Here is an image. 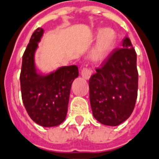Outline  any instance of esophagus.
I'll return each mask as SVG.
<instances>
[{
  "mask_svg": "<svg viewBox=\"0 0 159 159\" xmlns=\"http://www.w3.org/2000/svg\"><path fill=\"white\" fill-rule=\"evenodd\" d=\"M92 75V71L91 69H89L87 67H84L81 71V76L85 80H89L90 77Z\"/></svg>",
  "mask_w": 159,
  "mask_h": 159,
  "instance_id": "obj_1",
  "label": "esophagus"
}]
</instances>
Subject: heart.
I'll use <instances>...</instances> for the list:
<instances>
[{"label": "heart", "mask_w": 159, "mask_h": 159, "mask_svg": "<svg viewBox=\"0 0 159 159\" xmlns=\"http://www.w3.org/2000/svg\"><path fill=\"white\" fill-rule=\"evenodd\" d=\"M95 36L98 39L96 44L92 48L91 56L93 61L102 62L112 52L116 41V35L110 28H98L95 30Z\"/></svg>", "instance_id": "heart-1"}]
</instances>
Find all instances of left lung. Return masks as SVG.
Segmentation results:
<instances>
[{"label": "left lung", "mask_w": 159, "mask_h": 159, "mask_svg": "<svg viewBox=\"0 0 159 159\" xmlns=\"http://www.w3.org/2000/svg\"><path fill=\"white\" fill-rule=\"evenodd\" d=\"M89 80L90 103L97 121L118 126L131 116L138 92L137 55L126 38Z\"/></svg>", "instance_id": "obj_1"}]
</instances>
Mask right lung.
<instances>
[{
	"label": "right lung",
	"mask_w": 159,
	"mask_h": 159,
	"mask_svg": "<svg viewBox=\"0 0 159 159\" xmlns=\"http://www.w3.org/2000/svg\"><path fill=\"white\" fill-rule=\"evenodd\" d=\"M43 35L38 28L31 35L22 58L20 88L25 108L37 124L44 128L58 126L63 122L72 83L79 76L75 65L57 68L49 74L38 72L35 64V53Z\"/></svg>",
	"instance_id": "add662e5"
}]
</instances>
